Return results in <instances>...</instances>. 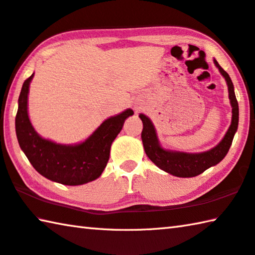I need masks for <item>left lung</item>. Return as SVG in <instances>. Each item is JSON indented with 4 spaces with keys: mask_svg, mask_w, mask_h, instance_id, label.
Wrapping results in <instances>:
<instances>
[{
    "mask_svg": "<svg viewBox=\"0 0 255 255\" xmlns=\"http://www.w3.org/2000/svg\"><path fill=\"white\" fill-rule=\"evenodd\" d=\"M215 66L219 69L221 75L225 78L229 88V98L232 106V122L229 130L226 131L223 139L212 149L203 152H184L165 149L160 146L156 129L151 120L143 114L139 115L142 122L141 140L146 155L157 167L165 170L177 177H194L205 172L224 158L232 145L235 132L239 126V104L235 97L234 86L228 72L223 70L219 62L214 59Z\"/></svg>",
    "mask_w": 255,
    "mask_h": 255,
    "instance_id": "1",
    "label": "left lung"
}]
</instances>
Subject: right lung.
I'll return each instance as SVG.
<instances>
[{"mask_svg": "<svg viewBox=\"0 0 255 255\" xmlns=\"http://www.w3.org/2000/svg\"><path fill=\"white\" fill-rule=\"evenodd\" d=\"M33 76L23 83L18 97L15 131L21 149L36 172L53 182L76 186L97 179L108 163L113 141L133 112L127 109L106 119L92 135L76 145L44 139L34 130L27 115V95Z\"/></svg>", "mask_w": 255, "mask_h": 255, "instance_id": "add662e5", "label": "right lung"}]
</instances>
